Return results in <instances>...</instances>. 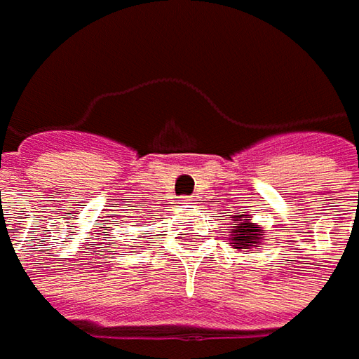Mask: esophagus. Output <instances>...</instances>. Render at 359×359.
<instances>
[{"instance_id":"1","label":"esophagus","mask_w":359,"mask_h":359,"mask_svg":"<svg viewBox=\"0 0 359 359\" xmlns=\"http://www.w3.org/2000/svg\"><path fill=\"white\" fill-rule=\"evenodd\" d=\"M180 204H192V198H182V201H180Z\"/></svg>"}]
</instances>
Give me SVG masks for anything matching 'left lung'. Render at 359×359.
<instances>
[{"label": "left lung", "instance_id": "left-lung-1", "mask_svg": "<svg viewBox=\"0 0 359 359\" xmlns=\"http://www.w3.org/2000/svg\"><path fill=\"white\" fill-rule=\"evenodd\" d=\"M230 222L232 226H229V244L232 248L246 252L260 246V242L264 241V230L258 222H254L252 217L248 212H234L230 215Z\"/></svg>", "mask_w": 359, "mask_h": 359}]
</instances>
